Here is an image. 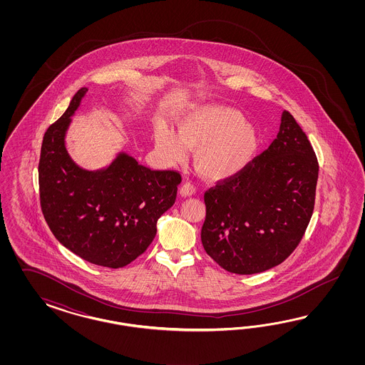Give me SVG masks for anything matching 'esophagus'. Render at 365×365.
Wrapping results in <instances>:
<instances>
[{"label":"esophagus","mask_w":365,"mask_h":365,"mask_svg":"<svg viewBox=\"0 0 365 365\" xmlns=\"http://www.w3.org/2000/svg\"><path fill=\"white\" fill-rule=\"evenodd\" d=\"M179 192H180L182 197L188 198V197H191V195L195 194V187H194L191 183H185V185L180 187V190H179Z\"/></svg>","instance_id":"34e87169"}]
</instances>
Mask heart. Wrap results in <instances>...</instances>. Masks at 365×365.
I'll use <instances>...</instances> for the list:
<instances>
[{
  "instance_id": "heart-1",
  "label": "heart",
  "mask_w": 365,
  "mask_h": 365,
  "mask_svg": "<svg viewBox=\"0 0 365 365\" xmlns=\"http://www.w3.org/2000/svg\"><path fill=\"white\" fill-rule=\"evenodd\" d=\"M155 145L167 165H177L194 150V165L212 182L227 180L243 173L253 162L259 135L240 110L229 106H195L178 122V133L160 125Z\"/></svg>"
}]
</instances>
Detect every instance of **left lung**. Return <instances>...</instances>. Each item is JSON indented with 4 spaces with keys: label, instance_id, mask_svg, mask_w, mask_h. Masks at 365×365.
Wrapping results in <instances>:
<instances>
[{
    "label": "left lung",
    "instance_id": "obj_1",
    "mask_svg": "<svg viewBox=\"0 0 365 365\" xmlns=\"http://www.w3.org/2000/svg\"><path fill=\"white\" fill-rule=\"evenodd\" d=\"M319 163L305 133L284 110L269 148L243 173L205 194L200 232L225 270L255 274L284 262L309 225Z\"/></svg>",
    "mask_w": 365,
    "mask_h": 365
}]
</instances>
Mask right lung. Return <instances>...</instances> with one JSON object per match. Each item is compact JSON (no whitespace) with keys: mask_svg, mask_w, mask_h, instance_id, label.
<instances>
[{"mask_svg":"<svg viewBox=\"0 0 365 365\" xmlns=\"http://www.w3.org/2000/svg\"><path fill=\"white\" fill-rule=\"evenodd\" d=\"M87 92L78 89L45 133L38 163L41 210L66 249L93 265L118 269L154 241L158 220L175 203L182 179L175 171L142 166L125 151L98 170L78 166L66 139Z\"/></svg>","mask_w":365,"mask_h":365,"instance_id":"add662e5","label":"right lung"}]
</instances>
